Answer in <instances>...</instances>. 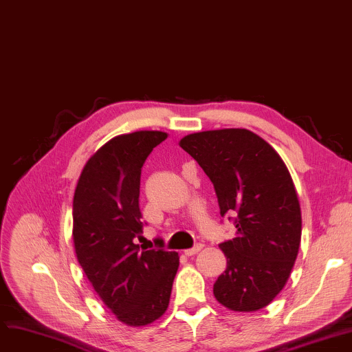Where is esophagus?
Wrapping results in <instances>:
<instances>
[{
  "label": "esophagus",
  "mask_w": 352,
  "mask_h": 352,
  "mask_svg": "<svg viewBox=\"0 0 352 352\" xmlns=\"http://www.w3.org/2000/svg\"><path fill=\"white\" fill-rule=\"evenodd\" d=\"M202 247H204V244H202V243H198V244H195L192 248H188V250L184 251V254L188 255V256H191V255H195L198 251H201V248H202Z\"/></svg>",
  "instance_id": "obj_1"
}]
</instances>
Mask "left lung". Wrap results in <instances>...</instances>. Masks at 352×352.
<instances>
[{
    "instance_id": "left-lung-1",
    "label": "left lung",
    "mask_w": 352,
    "mask_h": 352,
    "mask_svg": "<svg viewBox=\"0 0 352 352\" xmlns=\"http://www.w3.org/2000/svg\"><path fill=\"white\" fill-rule=\"evenodd\" d=\"M211 179L219 214L234 221L235 238L219 244L227 270L214 284L232 311L267 307L281 292L301 243V208L284 161L244 128L190 134L179 141Z\"/></svg>"
}]
</instances>
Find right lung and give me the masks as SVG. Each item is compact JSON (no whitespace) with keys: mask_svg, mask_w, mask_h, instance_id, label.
<instances>
[{"mask_svg":"<svg viewBox=\"0 0 352 352\" xmlns=\"http://www.w3.org/2000/svg\"><path fill=\"white\" fill-rule=\"evenodd\" d=\"M166 133L137 131L104 144L85 164L72 202L74 248L88 281L116 317L131 327L168 308L179 265L175 251L140 250L141 168Z\"/></svg>","mask_w":352,"mask_h":352,"instance_id":"right-lung-1","label":"right lung"}]
</instances>
